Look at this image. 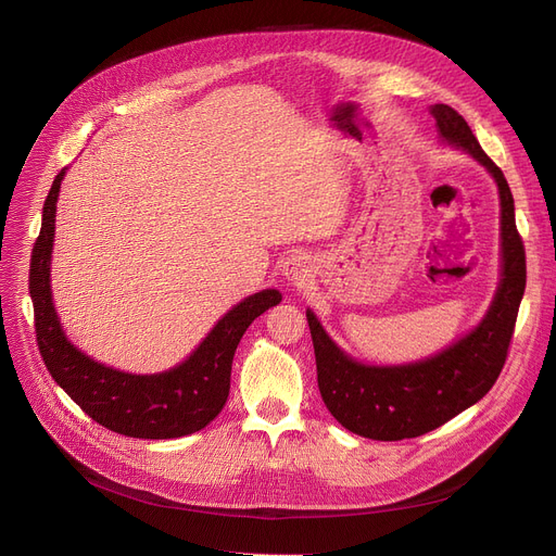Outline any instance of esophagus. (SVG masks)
<instances>
[{
	"mask_svg": "<svg viewBox=\"0 0 556 556\" xmlns=\"http://www.w3.org/2000/svg\"><path fill=\"white\" fill-rule=\"evenodd\" d=\"M283 277H286V281L295 283L300 288L306 286L313 277V263H311L308 254H304V252L290 254L283 263Z\"/></svg>",
	"mask_w": 556,
	"mask_h": 556,
	"instance_id": "1",
	"label": "esophagus"
}]
</instances>
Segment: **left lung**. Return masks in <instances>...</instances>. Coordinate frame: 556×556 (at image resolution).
I'll use <instances>...</instances> for the list:
<instances>
[{
    "label": "left lung",
    "instance_id": "left-lung-1",
    "mask_svg": "<svg viewBox=\"0 0 556 556\" xmlns=\"http://www.w3.org/2000/svg\"><path fill=\"white\" fill-rule=\"evenodd\" d=\"M430 114L440 135L473 155L498 185L503 273L482 323L444 352L410 365L374 367L349 358L317 323L315 313L306 311L317 388L325 405L346 430L378 442L410 440L440 428L493 388L507 361L528 279L525 245L516 229L514 195L503 170L482 151L457 110L437 103Z\"/></svg>",
    "mask_w": 556,
    "mask_h": 556
}]
</instances>
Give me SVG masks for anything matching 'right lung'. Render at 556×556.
<instances>
[{"mask_svg":"<svg viewBox=\"0 0 556 556\" xmlns=\"http://www.w3.org/2000/svg\"><path fill=\"white\" fill-rule=\"evenodd\" d=\"M65 168L55 175L42 210L40 237L31 252L28 290L34 300L40 356L80 410L108 430L139 440H173L198 432L218 417L229 394L233 352L254 319L281 302L275 288L261 290L225 313L195 352L162 374H126L76 349L55 315L49 286L55 202Z\"/></svg>","mask_w":556,"mask_h":556,"instance_id":"obj_1","label":"right lung"}]
</instances>
